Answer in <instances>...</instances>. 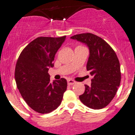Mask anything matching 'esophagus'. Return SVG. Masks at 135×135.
Wrapping results in <instances>:
<instances>
[{
  "instance_id": "1",
  "label": "esophagus",
  "mask_w": 135,
  "mask_h": 135,
  "mask_svg": "<svg viewBox=\"0 0 135 135\" xmlns=\"http://www.w3.org/2000/svg\"><path fill=\"white\" fill-rule=\"evenodd\" d=\"M67 83H68V85H72L75 84L76 82H75V81L73 79H69L67 81Z\"/></svg>"
}]
</instances>
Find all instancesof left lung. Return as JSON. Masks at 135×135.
Segmentation results:
<instances>
[{
    "label": "left lung",
    "mask_w": 135,
    "mask_h": 135,
    "mask_svg": "<svg viewBox=\"0 0 135 135\" xmlns=\"http://www.w3.org/2000/svg\"><path fill=\"white\" fill-rule=\"evenodd\" d=\"M70 38L85 43L89 48L87 70L93 78L90 86L85 85L80 100L90 108H104L114 98L120 84V66L117 55L105 40L91 33L76 34Z\"/></svg>",
    "instance_id": "left-lung-1"
}]
</instances>
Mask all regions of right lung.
<instances>
[{"label": "right lung", "instance_id": "add662e5", "mask_svg": "<svg viewBox=\"0 0 135 135\" xmlns=\"http://www.w3.org/2000/svg\"><path fill=\"white\" fill-rule=\"evenodd\" d=\"M66 36L38 37L22 50L17 61L15 77L17 87L27 104L40 114L54 111L61 104L67 82L64 78L50 79L48 70Z\"/></svg>", "mask_w": 135, "mask_h": 135}]
</instances>
